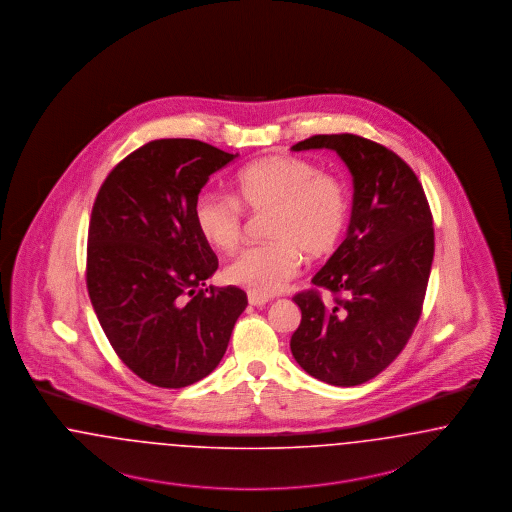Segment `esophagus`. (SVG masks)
I'll return each mask as SVG.
<instances>
[{
  "mask_svg": "<svg viewBox=\"0 0 512 512\" xmlns=\"http://www.w3.org/2000/svg\"><path fill=\"white\" fill-rule=\"evenodd\" d=\"M267 302H269V298H267V296L254 294V292H250V294H248V304H250V306L260 308V306H266Z\"/></svg>",
  "mask_w": 512,
  "mask_h": 512,
  "instance_id": "obj_1",
  "label": "esophagus"
}]
</instances>
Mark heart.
I'll list each match as a JSON object with an SVG mask.
<instances>
[{"instance_id":"obj_1","label":"heart","mask_w":512,"mask_h":512,"mask_svg":"<svg viewBox=\"0 0 512 512\" xmlns=\"http://www.w3.org/2000/svg\"><path fill=\"white\" fill-rule=\"evenodd\" d=\"M233 197L204 193L195 202V223L204 241L233 250L245 233L243 207L271 214L267 239L250 246L225 269L229 283L254 294H273L296 277L302 254L321 260L340 245L352 214L350 187L333 172H323L310 158L264 156L233 179Z\"/></svg>"}]
</instances>
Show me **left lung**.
<instances>
[{
	"label": "left lung",
	"mask_w": 512,
	"mask_h": 512,
	"mask_svg": "<svg viewBox=\"0 0 512 512\" xmlns=\"http://www.w3.org/2000/svg\"><path fill=\"white\" fill-rule=\"evenodd\" d=\"M333 149L352 172L346 239L292 300L302 321L290 338L296 363L333 386H357L400 356L423 313L434 260L432 212L409 164L361 135H313L292 151ZM319 288L334 294L325 305Z\"/></svg>",
	"instance_id": "1"
}]
</instances>
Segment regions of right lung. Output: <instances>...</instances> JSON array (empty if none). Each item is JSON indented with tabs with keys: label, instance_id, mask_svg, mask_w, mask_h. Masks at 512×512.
<instances>
[{
	"label": "right lung",
	"instance_id": "right-lung-1",
	"mask_svg": "<svg viewBox=\"0 0 512 512\" xmlns=\"http://www.w3.org/2000/svg\"><path fill=\"white\" fill-rule=\"evenodd\" d=\"M231 153L197 139H155L120 160L93 202L86 285L116 356L145 382L183 388L222 361L246 292L206 289L218 258L195 202Z\"/></svg>",
	"mask_w": 512,
	"mask_h": 512
}]
</instances>
